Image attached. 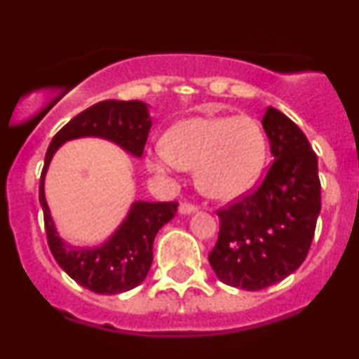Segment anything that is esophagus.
I'll list each match as a JSON object with an SVG mask.
<instances>
[{
	"instance_id": "obj_1",
	"label": "esophagus",
	"mask_w": 359,
	"mask_h": 359,
	"mask_svg": "<svg viewBox=\"0 0 359 359\" xmlns=\"http://www.w3.org/2000/svg\"><path fill=\"white\" fill-rule=\"evenodd\" d=\"M197 211V205L191 204V202H181L180 204V212L181 215H190V212Z\"/></svg>"
}]
</instances>
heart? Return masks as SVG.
<instances>
[{
    "label": "heart",
    "instance_id": "obj_1",
    "mask_svg": "<svg viewBox=\"0 0 359 359\" xmlns=\"http://www.w3.org/2000/svg\"><path fill=\"white\" fill-rule=\"evenodd\" d=\"M265 158L267 141L253 118L197 116L171 127L164 144L148 154L147 165L158 175L195 171L202 194L225 201L253 187Z\"/></svg>",
    "mask_w": 359,
    "mask_h": 359
}]
</instances>
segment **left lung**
Wrapping results in <instances>:
<instances>
[{
    "mask_svg": "<svg viewBox=\"0 0 359 359\" xmlns=\"http://www.w3.org/2000/svg\"><path fill=\"white\" fill-rule=\"evenodd\" d=\"M274 162L260 187L219 209L209 253L216 278L233 288H269L300 267L321 211L318 157L295 122L276 108L262 120Z\"/></svg>",
    "mask_w": 359,
    "mask_h": 359,
    "instance_id": "1",
    "label": "left lung"
}]
</instances>
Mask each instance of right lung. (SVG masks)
<instances>
[{"label":"right lung","mask_w":359,"mask_h":359,"mask_svg":"<svg viewBox=\"0 0 359 359\" xmlns=\"http://www.w3.org/2000/svg\"><path fill=\"white\" fill-rule=\"evenodd\" d=\"M148 106L141 101H101L78 113L52 137L40 180V204L45 232L55 262L71 279L101 295L129 292L144 281L154 262V239L175 218L178 202H134L116 232L97 248H73L64 243L45 201L43 181L48 164L62 143L85 136L104 137L141 157L150 133Z\"/></svg>","instance_id":"1"}]
</instances>
